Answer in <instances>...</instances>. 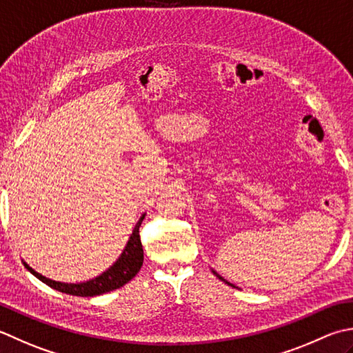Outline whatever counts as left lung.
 <instances>
[{"mask_svg":"<svg viewBox=\"0 0 353 353\" xmlns=\"http://www.w3.org/2000/svg\"><path fill=\"white\" fill-rule=\"evenodd\" d=\"M212 272H214V274H216V275H217V277H219L220 280H223V281H225V283H228V285H230V286H232V288H236V286H234V285H232V283H230V281H226V280H225L223 277H220V275H219V274H217L216 271H212Z\"/></svg>","mask_w":353,"mask_h":353,"instance_id":"8db88e82","label":"left lung"}]
</instances>
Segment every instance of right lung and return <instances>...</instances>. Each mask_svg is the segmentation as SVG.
Instances as JSON below:
<instances>
[{
  "label": "right lung",
  "instance_id": "1",
  "mask_svg": "<svg viewBox=\"0 0 353 353\" xmlns=\"http://www.w3.org/2000/svg\"><path fill=\"white\" fill-rule=\"evenodd\" d=\"M143 219H145V214H142L139 222L136 223L125 248H123L122 254L119 255V259H117L114 263L107 269V271H103L101 275H98V277H94L88 281H82V283L54 281L34 271V269H32L26 263V261H24V266L29 269L34 277L46 283L47 286H50L53 289H57V291L68 294V295L94 296V295H102L110 291H114V289L122 288L125 283H128L137 272L141 271V266L143 263V250H142L141 236H139V226Z\"/></svg>",
  "mask_w": 353,
  "mask_h": 353
}]
</instances>
